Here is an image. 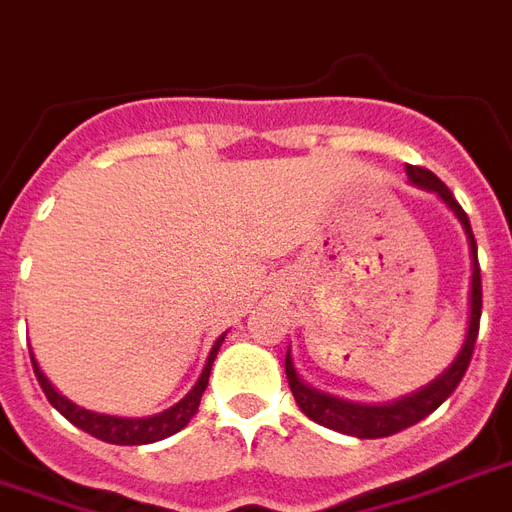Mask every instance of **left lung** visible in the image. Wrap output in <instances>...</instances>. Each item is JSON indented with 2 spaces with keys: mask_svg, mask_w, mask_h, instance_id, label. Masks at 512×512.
I'll return each instance as SVG.
<instances>
[{
  "mask_svg": "<svg viewBox=\"0 0 512 512\" xmlns=\"http://www.w3.org/2000/svg\"><path fill=\"white\" fill-rule=\"evenodd\" d=\"M407 179L410 184L420 189H429L434 192L445 206L453 211V217L464 227V236L469 244V263H472V276H469V298H467V333H464V342L458 347L456 358L450 363L445 372L434 377L429 385H423L420 391L407 393L396 401H385V404H363V401H350L339 399L333 393H325L320 388H314L309 382L298 374L293 361V352L287 347L285 355V372L287 382H290V391L295 396V404L301 407L306 418H312L314 423H320L325 429L339 431L347 437L358 439H380L391 437L396 431L410 429L418 420L437 410L442 401L448 399L450 393L456 391L458 382L467 372L469 361H472V350H475V339H478V325H480V309H483V290H480V266H478V244L472 236V227L464 214V208L458 206L453 192H450L442 181L426 168L418 165H407Z\"/></svg>",
  "mask_w": 512,
  "mask_h": 512,
  "instance_id": "8db88e82",
  "label": "left lung"
}]
</instances>
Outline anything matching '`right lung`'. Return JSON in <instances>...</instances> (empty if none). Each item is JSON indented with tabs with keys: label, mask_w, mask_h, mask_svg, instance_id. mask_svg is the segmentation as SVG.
I'll return each instance as SVG.
<instances>
[{
	"label": "right lung",
	"mask_w": 512,
	"mask_h": 512,
	"mask_svg": "<svg viewBox=\"0 0 512 512\" xmlns=\"http://www.w3.org/2000/svg\"><path fill=\"white\" fill-rule=\"evenodd\" d=\"M227 333H222L211 352H208L206 366H203V372H200L198 382L192 385V391L184 396L181 401H176L170 410L157 412V415H149V418H119V415H102V412H92L81 407V404H75L70 401L64 393L56 391V385L45 372L40 369V363L34 358L32 352V366L34 374H37V382H40V388H43L45 399L54 404L56 410L62 412L64 418L70 420L73 426L83 429L86 434H92V437L102 439V442H111V445H149V442H160V439L170 437V434H176L187 426L189 420L195 418V412L200 407V396L206 391L208 385V374H211V363L217 358L219 347L225 342Z\"/></svg>",
	"instance_id": "add662e5"
}]
</instances>
